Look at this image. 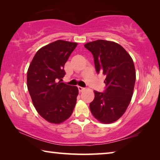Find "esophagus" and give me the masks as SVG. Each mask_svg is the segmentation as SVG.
Masks as SVG:
<instances>
[{
  "label": "esophagus",
  "mask_w": 160,
  "mask_h": 160,
  "mask_svg": "<svg viewBox=\"0 0 160 160\" xmlns=\"http://www.w3.org/2000/svg\"><path fill=\"white\" fill-rule=\"evenodd\" d=\"M78 90H79V92H82L84 90H85V88H82V87H80V86H78Z\"/></svg>",
  "instance_id": "obj_1"
}]
</instances>
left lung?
<instances>
[{
  "mask_svg": "<svg viewBox=\"0 0 160 160\" xmlns=\"http://www.w3.org/2000/svg\"><path fill=\"white\" fill-rule=\"evenodd\" d=\"M85 47L92 53L96 71L104 75L106 84L104 92L94 91L90 111L100 122L113 123L131 102L135 82L133 61L117 43L99 39L87 43Z\"/></svg>",
  "mask_w": 160,
  "mask_h": 160,
  "instance_id": "1",
  "label": "left lung"
}]
</instances>
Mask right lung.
<instances>
[{
    "label": "right lung",
    "instance_id": "obj_1",
    "mask_svg": "<svg viewBox=\"0 0 160 160\" xmlns=\"http://www.w3.org/2000/svg\"><path fill=\"white\" fill-rule=\"evenodd\" d=\"M77 43L57 40L37 51L27 75L28 91L37 112L45 120L61 123L71 116L78 89L61 82L65 63Z\"/></svg>",
    "mask_w": 160,
    "mask_h": 160
}]
</instances>
